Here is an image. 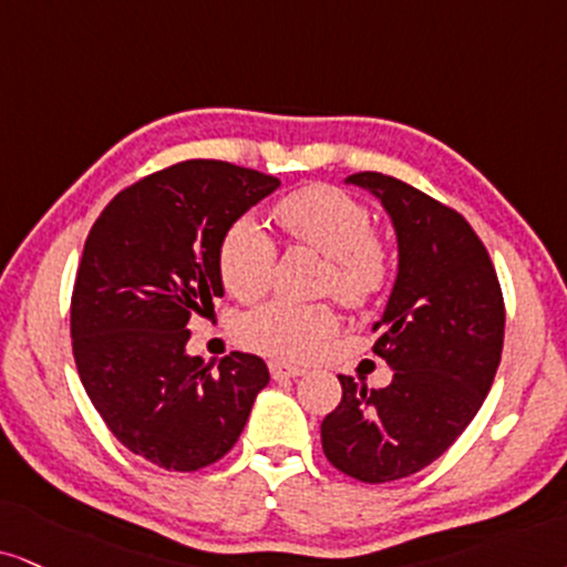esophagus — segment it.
I'll return each mask as SVG.
<instances>
[{"label": "esophagus", "mask_w": 567, "mask_h": 567, "mask_svg": "<svg viewBox=\"0 0 567 567\" xmlns=\"http://www.w3.org/2000/svg\"><path fill=\"white\" fill-rule=\"evenodd\" d=\"M270 375L276 381L281 379H297V375H305L307 368L302 365H291V362H284V360H270Z\"/></svg>", "instance_id": "1"}]
</instances>
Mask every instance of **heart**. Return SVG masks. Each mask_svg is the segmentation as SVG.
Segmentation results:
<instances>
[{
	"label": "heart",
	"instance_id": "b5f03b06",
	"mask_svg": "<svg viewBox=\"0 0 567 567\" xmlns=\"http://www.w3.org/2000/svg\"><path fill=\"white\" fill-rule=\"evenodd\" d=\"M272 220L291 241L328 257L323 291L349 307H365L386 289L394 272V251L373 230L365 205L333 186H305L286 194L272 207ZM276 241L260 223L236 220L223 236L218 268L226 289L239 299H257L268 291L276 272ZM339 328L331 305H302L291 299L251 310L241 320L249 347L276 358H310Z\"/></svg>",
	"mask_w": 567,
	"mask_h": 567
}]
</instances>
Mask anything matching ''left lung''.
Segmentation results:
<instances>
[{"label": "left lung", "mask_w": 567, "mask_h": 567, "mask_svg": "<svg viewBox=\"0 0 567 567\" xmlns=\"http://www.w3.org/2000/svg\"><path fill=\"white\" fill-rule=\"evenodd\" d=\"M389 213L400 268L373 352L394 379L368 389L339 375L341 402L320 423L337 471L386 484L423 471L484 404L505 341V299L484 241L463 215L383 173H354Z\"/></svg>", "instance_id": "1"}]
</instances>
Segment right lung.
<instances>
[{
    "label": "right lung",
    "mask_w": 567,
    "mask_h": 567,
    "mask_svg": "<svg viewBox=\"0 0 567 567\" xmlns=\"http://www.w3.org/2000/svg\"><path fill=\"white\" fill-rule=\"evenodd\" d=\"M278 186L249 167L186 159L115 194L89 230L70 299L75 368L117 442L152 465L218 463L268 386L257 354L213 368L186 341L188 318L223 297V236Z\"/></svg>",
    "instance_id": "right-lung-1"
}]
</instances>
